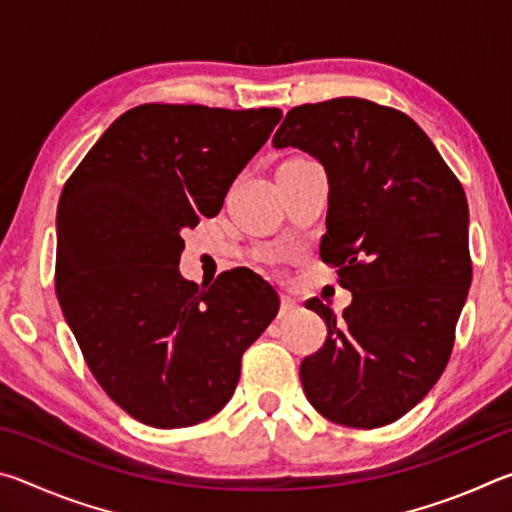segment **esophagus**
I'll use <instances>...</instances> for the list:
<instances>
[{
  "instance_id": "obj_1",
  "label": "esophagus",
  "mask_w": 512,
  "mask_h": 512,
  "mask_svg": "<svg viewBox=\"0 0 512 512\" xmlns=\"http://www.w3.org/2000/svg\"><path fill=\"white\" fill-rule=\"evenodd\" d=\"M298 309V302L293 300L291 296H282L280 298V316H289L293 314V311Z\"/></svg>"
}]
</instances>
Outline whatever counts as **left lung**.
<instances>
[{
	"mask_svg": "<svg viewBox=\"0 0 512 512\" xmlns=\"http://www.w3.org/2000/svg\"><path fill=\"white\" fill-rule=\"evenodd\" d=\"M273 146L323 164L320 257L352 293L341 316L307 302L327 341L302 361V388L327 420L384 427L431 391L452 354L472 284L465 192L411 117L366 99L289 110Z\"/></svg>",
	"mask_w": 512,
	"mask_h": 512,
	"instance_id": "1",
	"label": "left lung"
}]
</instances>
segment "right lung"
<instances>
[{"label": "right lung", "mask_w": 512, "mask_h": 512, "mask_svg": "<svg viewBox=\"0 0 512 512\" xmlns=\"http://www.w3.org/2000/svg\"><path fill=\"white\" fill-rule=\"evenodd\" d=\"M282 110L144 103L110 124L60 194L56 296L92 375L135 420L192 427L235 393L280 298L253 271L180 275L183 230L216 216Z\"/></svg>", "instance_id": "add662e5"}]
</instances>
